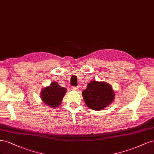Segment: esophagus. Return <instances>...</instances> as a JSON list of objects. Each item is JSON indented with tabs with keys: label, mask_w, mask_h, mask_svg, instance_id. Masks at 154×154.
Segmentation results:
<instances>
[{
	"label": "esophagus",
	"mask_w": 154,
	"mask_h": 154,
	"mask_svg": "<svg viewBox=\"0 0 154 154\" xmlns=\"http://www.w3.org/2000/svg\"><path fill=\"white\" fill-rule=\"evenodd\" d=\"M78 89H79L78 86H72V90L77 91V90H78Z\"/></svg>",
	"instance_id": "esophagus-1"
}]
</instances>
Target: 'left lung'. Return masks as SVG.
I'll return each mask as SVG.
<instances>
[{"instance_id":"left-lung-1","label":"left lung","mask_w":154,"mask_h":154,"mask_svg":"<svg viewBox=\"0 0 154 154\" xmlns=\"http://www.w3.org/2000/svg\"><path fill=\"white\" fill-rule=\"evenodd\" d=\"M84 100L88 107L102 110L111 103L115 97L111 86L104 82L91 81L82 92Z\"/></svg>"}]
</instances>
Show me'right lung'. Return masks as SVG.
Listing matches in <instances>:
<instances>
[{
    "instance_id": "right-lung-1",
    "label": "right lung",
    "mask_w": 154,
    "mask_h": 154,
    "mask_svg": "<svg viewBox=\"0 0 154 154\" xmlns=\"http://www.w3.org/2000/svg\"><path fill=\"white\" fill-rule=\"evenodd\" d=\"M66 89L61 87L57 82H52L51 86L44 88L42 91V99L43 102L52 107H57L60 105L66 93Z\"/></svg>"
}]
</instances>
